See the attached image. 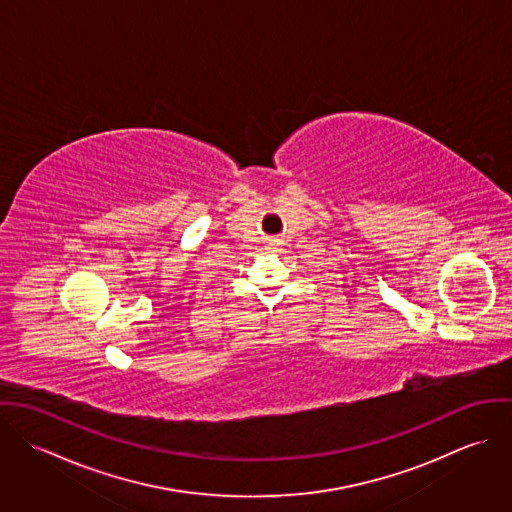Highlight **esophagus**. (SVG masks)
Returning <instances> with one entry per match:
<instances>
[{"label":"esophagus","instance_id":"34e87169","mask_svg":"<svg viewBox=\"0 0 512 512\" xmlns=\"http://www.w3.org/2000/svg\"><path fill=\"white\" fill-rule=\"evenodd\" d=\"M280 244H282V240H280L278 236H274V238H268V246H270V248H280Z\"/></svg>","mask_w":512,"mask_h":512}]
</instances>
